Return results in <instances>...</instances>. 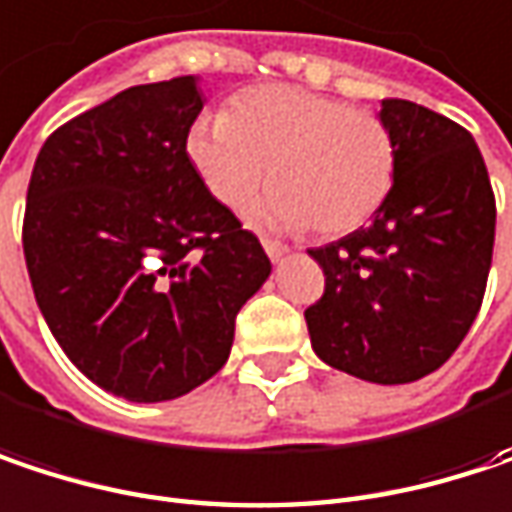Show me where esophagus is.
I'll list each match as a JSON object with an SVG mask.
<instances>
[{
    "instance_id": "obj_1",
    "label": "esophagus",
    "mask_w": 512,
    "mask_h": 512,
    "mask_svg": "<svg viewBox=\"0 0 512 512\" xmlns=\"http://www.w3.org/2000/svg\"><path fill=\"white\" fill-rule=\"evenodd\" d=\"M263 249H266L269 260H281V257L287 255V246L278 243V240H263Z\"/></svg>"
}]
</instances>
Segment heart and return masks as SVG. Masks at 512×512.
Instances as JSON below:
<instances>
[{
    "label": "heart",
    "instance_id": "b5f03b06",
    "mask_svg": "<svg viewBox=\"0 0 512 512\" xmlns=\"http://www.w3.org/2000/svg\"><path fill=\"white\" fill-rule=\"evenodd\" d=\"M187 161L210 196L231 210L252 202L281 228L334 237L369 222L395 181V140L384 119L293 84H263L231 99L225 114H202L184 137Z\"/></svg>",
    "mask_w": 512,
    "mask_h": 512
}]
</instances>
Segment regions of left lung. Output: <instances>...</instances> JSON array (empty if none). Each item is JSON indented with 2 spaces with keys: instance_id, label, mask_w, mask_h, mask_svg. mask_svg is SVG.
<instances>
[{
  "instance_id": "1",
  "label": "left lung",
  "mask_w": 512,
  "mask_h": 512,
  "mask_svg": "<svg viewBox=\"0 0 512 512\" xmlns=\"http://www.w3.org/2000/svg\"><path fill=\"white\" fill-rule=\"evenodd\" d=\"M395 181L366 228L310 249L325 293L304 310L313 351L372 384H410L454 354L487 290L495 196L472 134L407 99H384Z\"/></svg>"
}]
</instances>
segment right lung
<instances>
[{"label":"right lung","mask_w":512,"mask_h":512,"mask_svg":"<svg viewBox=\"0 0 512 512\" xmlns=\"http://www.w3.org/2000/svg\"><path fill=\"white\" fill-rule=\"evenodd\" d=\"M196 75L140 84L64 122L25 196L37 307L72 363L128 401H169L213 378L240 307L272 263L187 161Z\"/></svg>","instance_id":"1"}]
</instances>
